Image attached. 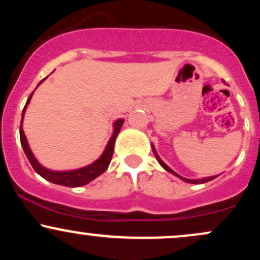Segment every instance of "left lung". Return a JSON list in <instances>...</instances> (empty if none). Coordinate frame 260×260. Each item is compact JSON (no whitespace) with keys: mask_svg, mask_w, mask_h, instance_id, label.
Listing matches in <instances>:
<instances>
[{"mask_svg":"<svg viewBox=\"0 0 260 260\" xmlns=\"http://www.w3.org/2000/svg\"><path fill=\"white\" fill-rule=\"evenodd\" d=\"M151 148H153V151H154V155H155V157H156V160L159 161V164L161 166H162L164 169L166 170V171H169L170 174H172V175H175V176H177L178 178H181L182 181H184V182H188V183H194V184H198V183H205V182H208V181H211V180H214V178L216 177V176H211V177H205V178H201V180H189V178H186V177H182V176H180L178 174H176V172L174 171V170L172 169H170L168 165H166L165 162H164L162 160L160 159V156L159 155H157V153H156V150H155V148H154V145H151Z\"/></svg>","mask_w":260,"mask_h":260,"instance_id":"obj_1","label":"left lung"}]
</instances>
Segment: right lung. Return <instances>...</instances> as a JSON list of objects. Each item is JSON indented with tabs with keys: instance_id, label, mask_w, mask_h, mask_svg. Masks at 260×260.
Instances as JSON below:
<instances>
[{
	"instance_id": "add662e5",
	"label": "right lung",
	"mask_w": 260,
	"mask_h": 260,
	"mask_svg": "<svg viewBox=\"0 0 260 260\" xmlns=\"http://www.w3.org/2000/svg\"><path fill=\"white\" fill-rule=\"evenodd\" d=\"M46 78H44L39 83L38 86L44 82ZM37 86V88H38ZM32 94L34 91L29 95L28 100H26V104L23 109L22 112V121H20V127H19V134H20V143H22L23 150L28 157L29 162L32 166V169L38 172L41 177L45 178V180L52 182V183L59 184V186H66V187H80L84 186V184L89 183L92 180H95L96 177H99L101 174L106 171L107 168H109L110 162H111L112 154H113V147H115V140L117 138L118 133H120L122 124H123L124 120L123 118H118L113 122V133L110 138L109 143H107L105 150L101 154V156L98 160H95L94 162L90 164V165L84 166V168L76 169V170H67V171H53V170L46 169L41 165L40 162L37 160V157L32 154L30 147L28 144V140H26V137L24 134V131H23V118H24V113L26 107H28L29 103H30Z\"/></svg>"
}]
</instances>
